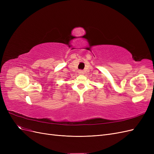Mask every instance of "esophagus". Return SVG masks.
<instances>
[{
	"label": "esophagus",
	"instance_id": "1",
	"mask_svg": "<svg viewBox=\"0 0 154 154\" xmlns=\"http://www.w3.org/2000/svg\"><path fill=\"white\" fill-rule=\"evenodd\" d=\"M78 74H84V71H82V70H80V71H78Z\"/></svg>",
	"mask_w": 154,
	"mask_h": 154
}]
</instances>
